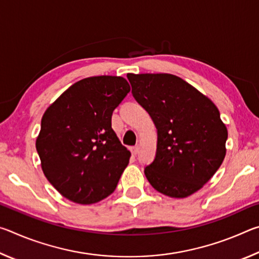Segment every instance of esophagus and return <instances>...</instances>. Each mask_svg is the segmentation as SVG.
Returning a JSON list of instances; mask_svg holds the SVG:
<instances>
[{
	"label": "esophagus",
	"mask_w": 259,
	"mask_h": 259,
	"mask_svg": "<svg viewBox=\"0 0 259 259\" xmlns=\"http://www.w3.org/2000/svg\"><path fill=\"white\" fill-rule=\"evenodd\" d=\"M139 152V146H135L131 148V153H133V155H137Z\"/></svg>",
	"instance_id": "esophagus-1"
}]
</instances>
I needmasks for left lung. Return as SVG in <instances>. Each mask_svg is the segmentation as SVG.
<instances>
[{"mask_svg": "<svg viewBox=\"0 0 259 259\" xmlns=\"http://www.w3.org/2000/svg\"><path fill=\"white\" fill-rule=\"evenodd\" d=\"M136 100L157 129L145 176L157 192L187 198L210 181L226 155L227 129L207 96L172 74H128Z\"/></svg>", "mask_w": 259, "mask_h": 259, "instance_id": "1", "label": "left lung"}]
</instances>
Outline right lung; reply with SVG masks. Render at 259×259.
Segmentation results:
<instances>
[{
	"mask_svg": "<svg viewBox=\"0 0 259 259\" xmlns=\"http://www.w3.org/2000/svg\"><path fill=\"white\" fill-rule=\"evenodd\" d=\"M129 91L122 76L87 77L43 114L35 145L43 174L64 198L91 204L115 190L131 153L112 129V114Z\"/></svg>",
	"mask_w": 259,
	"mask_h": 259,
	"instance_id": "add662e5",
	"label": "right lung"
}]
</instances>
